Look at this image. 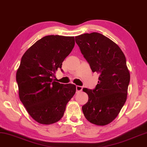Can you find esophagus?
<instances>
[{
	"label": "esophagus",
	"mask_w": 147,
	"mask_h": 147,
	"mask_svg": "<svg viewBox=\"0 0 147 147\" xmlns=\"http://www.w3.org/2000/svg\"><path fill=\"white\" fill-rule=\"evenodd\" d=\"M76 92H81L82 90V87L80 86H76Z\"/></svg>",
	"instance_id": "1"
}]
</instances>
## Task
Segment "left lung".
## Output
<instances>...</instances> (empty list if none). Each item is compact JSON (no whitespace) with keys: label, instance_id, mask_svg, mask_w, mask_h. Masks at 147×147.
<instances>
[{"label":"left lung","instance_id":"left-lung-1","mask_svg":"<svg viewBox=\"0 0 147 147\" xmlns=\"http://www.w3.org/2000/svg\"><path fill=\"white\" fill-rule=\"evenodd\" d=\"M75 40L92 71L99 74L95 89L82 90L88 96L83 113L92 123L106 125L115 119L127 97L130 73L125 57L115 42L99 33L80 35Z\"/></svg>","mask_w":147,"mask_h":147}]
</instances>
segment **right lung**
<instances>
[{
    "label": "right lung",
    "instance_id": "obj_1",
    "mask_svg": "<svg viewBox=\"0 0 147 147\" xmlns=\"http://www.w3.org/2000/svg\"><path fill=\"white\" fill-rule=\"evenodd\" d=\"M74 44L73 36H47L37 41L22 57L16 72L19 98L39 123L59 121L76 92L75 85L60 84L53 78Z\"/></svg>",
    "mask_w": 147,
    "mask_h": 147
}]
</instances>
